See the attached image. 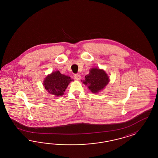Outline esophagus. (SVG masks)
Returning <instances> with one entry per match:
<instances>
[{
  "mask_svg": "<svg viewBox=\"0 0 158 158\" xmlns=\"http://www.w3.org/2000/svg\"><path fill=\"white\" fill-rule=\"evenodd\" d=\"M74 77H75V79L76 80H77V81L80 80L81 78V76L79 74H75V75H74Z\"/></svg>",
  "mask_w": 158,
  "mask_h": 158,
  "instance_id": "esophagus-1",
  "label": "esophagus"
}]
</instances>
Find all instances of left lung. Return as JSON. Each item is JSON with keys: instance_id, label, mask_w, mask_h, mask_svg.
<instances>
[{"instance_id": "left-lung-1", "label": "left lung", "mask_w": 158, "mask_h": 158, "mask_svg": "<svg viewBox=\"0 0 158 158\" xmlns=\"http://www.w3.org/2000/svg\"><path fill=\"white\" fill-rule=\"evenodd\" d=\"M109 82V77L105 71L97 68H93L90 73L85 76L83 83L87 85L92 93H96L102 90Z\"/></svg>"}]
</instances>
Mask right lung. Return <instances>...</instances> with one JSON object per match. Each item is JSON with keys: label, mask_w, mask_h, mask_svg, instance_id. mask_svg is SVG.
Segmentation results:
<instances>
[{"label": "right lung", "mask_w": 158, "mask_h": 158, "mask_svg": "<svg viewBox=\"0 0 158 158\" xmlns=\"http://www.w3.org/2000/svg\"><path fill=\"white\" fill-rule=\"evenodd\" d=\"M72 81L71 77L62 75L60 71L54 72L45 79L43 85L47 91L56 96H62L67 86Z\"/></svg>", "instance_id": "1"}]
</instances>
